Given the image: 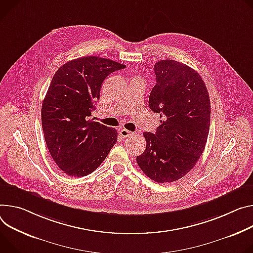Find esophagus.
I'll return each mask as SVG.
<instances>
[{
  "mask_svg": "<svg viewBox=\"0 0 253 253\" xmlns=\"http://www.w3.org/2000/svg\"><path fill=\"white\" fill-rule=\"evenodd\" d=\"M119 133H120L122 138H127V137H131V136L134 135V133H132V132L126 130V129H121Z\"/></svg>",
  "mask_w": 253,
  "mask_h": 253,
  "instance_id": "esophagus-1",
  "label": "esophagus"
}]
</instances>
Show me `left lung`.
I'll use <instances>...</instances> for the list:
<instances>
[{
  "instance_id": "8db88e82",
  "label": "left lung",
  "mask_w": 253,
  "mask_h": 253,
  "mask_svg": "<svg viewBox=\"0 0 253 253\" xmlns=\"http://www.w3.org/2000/svg\"><path fill=\"white\" fill-rule=\"evenodd\" d=\"M156 84L150 109L160 114L155 133L144 132V152L136 157L141 170L159 183L186 175L197 164L208 138L211 103L202 77L192 67L171 59L155 63Z\"/></svg>"
}]
</instances>
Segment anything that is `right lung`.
<instances>
[{
	"mask_svg": "<svg viewBox=\"0 0 253 253\" xmlns=\"http://www.w3.org/2000/svg\"><path fill=\"white\" fill-rule=\"evenodd\" d=\"M126 66L99 56L61 65L52 78L41 108L44 139L57 167L70 176H84L104 162L117 142V130L89 119L101 85Z\"/></svg>",
	"mask_w": 253,
	"mask_h": 253,
	"instance_id": "1",
	"label": "right lung"
}]
</instances>
